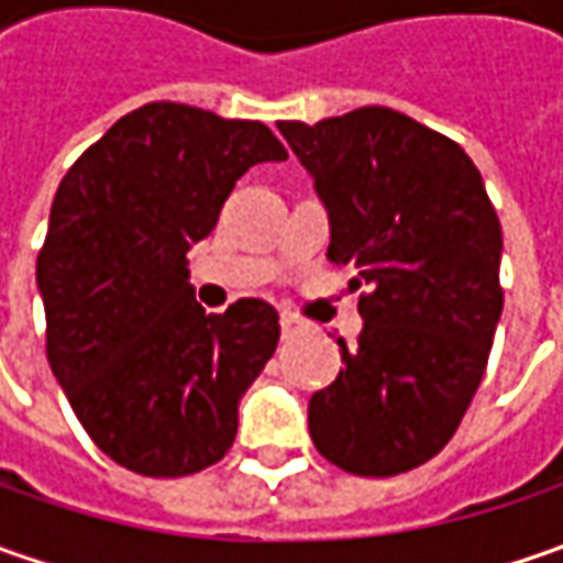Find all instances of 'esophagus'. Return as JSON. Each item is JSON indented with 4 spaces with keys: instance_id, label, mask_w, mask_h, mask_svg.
Instances as JSON below:
<instances>
[{
    "instance_id": "obj_1",
    "label": "esophagus",
    "mask_w": 563,
    "mask_h": 563,
    "mask_svg": "<svg viewBox=\"0 0 563 563\" xmlns=\"http://www.w3.org/2000/svg\"><path fill=\"white\" fill-rule=\"evenodd\" d=\"M297 329H300V325H297L294 316H282V338H294L297 335Z\"/></svg>"
}]
</instances>
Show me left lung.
Returning a JSON list of instances; mask_svg holds the SVG:
<instances>
[{
    "label": "left lung",
    "instance_id": "8db88e82",
    "mask_svg": "<svg viewBox=\"0 0 563 563\" xmlns=\"http://www.w3.org/2000/svg\"><path fill=\"white\" fill-rule=\"evenodd\" d=\"M329 212V260L351 266L357 347L310 398L316 451L354 476L435 457L486 373L505 294L501 222L454 141L385 106L316 124L278 121Z\"/></svg>",
    "mask_w": 563,
    "mask_h": 563
}]
</instances>
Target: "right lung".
I'll use <instances>...</instances> for the list:
<instances>
[{"mask_svg":"<svg viewBox=\"0 0 563 563\" xmlns=\"http://www.w3.org/2000/svg\"><path fill=\"white\" fill-rule=\"evenodd\" d=\"M288 159L260 121L181 102L128 112L55 190L36 256L46 357L102 454L141 476L222 461L238 404L278 344V313L244 297L194 300L187 250L256 163Z\"/></svg>","mask_w":563,"mask_h":563,"instance_id":"1","label":"right lung"}]
</instances>
